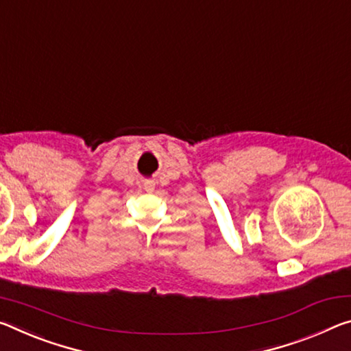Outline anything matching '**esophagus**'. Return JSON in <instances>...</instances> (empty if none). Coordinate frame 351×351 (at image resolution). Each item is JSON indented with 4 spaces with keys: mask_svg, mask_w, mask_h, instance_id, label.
Masks as SVG:
<instances>
[{
    "mask_svg": "<svg viewBox=\"0 0 351 351\" xmlns=\"http://www.w3.org/2000/svg\"><path fill=\"white\" fill-rule=\"evenodd\" d=\"M145 187L148 189V191H153V184H147Z\"/></svg>",
    "mask_w": 351,
    "mask_h": 351,
    "instance_id": "1",
    "label": "esophagus"
}]
</instances>
